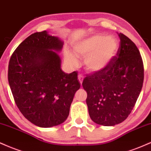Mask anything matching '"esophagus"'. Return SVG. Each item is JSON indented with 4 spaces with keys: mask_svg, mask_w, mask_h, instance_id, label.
<instances>
[{
    "mask_svg": "<svg viewBox=\"0 0 151 151\" xmlns=\"http://www.w3.org/2000/svg\"><path fill=\"white\" fill-rule=\"evenodd\" d=\"M78 80H79L80 83H81V84H82V83L83 81V78H83V76L82 75H78Z\"/></svg>",
    "mask_w": 151,
    "mask_h": 151,
    "instance_id": "obj_1",
    "label": "esophagus"
}]
</instances>
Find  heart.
I'll return each mask as SVG.
<instances>
[{"label": "heart", "instance_id": "b5f03b06", "mask_svg": "<svg viewBox=\"0 0 151 151\" xmlns=\"http://www.w3.org/2000/svg\"><path fill=\"white\" fill-rule=\"evenodd\" d=\"M119 43L116 37L95 35L76 42L73 51H65V59L69 65L76 67L78 58H84V65L90 72H99L110 63L118 50Z\"/></svg>", "mask_w": 151, "mask_h": 151}]
</instances>
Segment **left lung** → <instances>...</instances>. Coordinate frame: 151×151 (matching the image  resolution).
Returning a JSON list of instances; mask_svg holds the SVG:
<instances>
[{"label":"left lung","instance_id":"left-lung-1","mask_svg":"<svg viewBox=\"0 0 151 151\" xmlns=\"http://www.w3.org/2000/svg\"><path fill=\"white\" fill-rule=\"evenodd\" d=\"M119 47L105 68L87 76L83 87L88 93L86 103L91 119L110 127L128 117L142 89L144 70L136 44L122 33Z\"/></svg>","mask_w":151,"mask_h":151}]
</instances>
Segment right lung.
Segmentation results:
<instances>
[{
    "label": "right lung",
    "mask_w": 151,
    "mask_h": 151,
    "mask_svg": "<svg viewBox=\"0 0 151 151\" xmlns=\"http://www.w3.org/2000/svg\"><path fill=\"white\" fill-rule=\"evenodd\" d=\"M63 42L47 31L26 38L15 49L8 65V82L14 100L27 119L49 128L68 118L76 92L77 72L65 73L57 53Z\"/></svg>",
    "instance_id": "1"
}]
</instances>
